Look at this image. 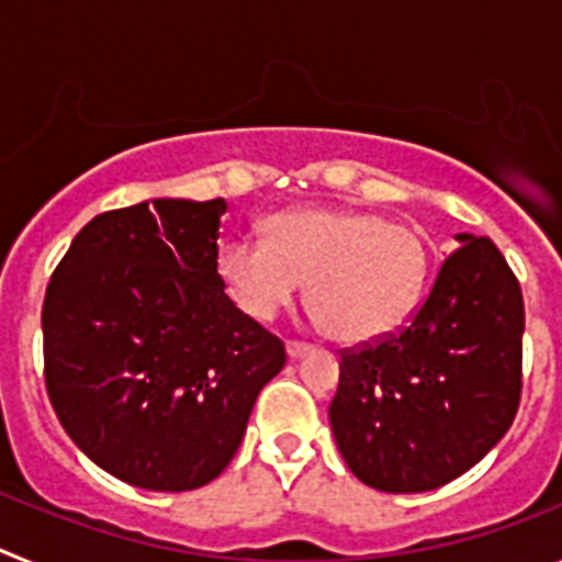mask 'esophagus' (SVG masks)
Returning <instances> with one entry per match:
<instances>
[{"label": "esophagus", "instance_id": "1", "mask_svg": "<svg viewBox=\"0 0 562 562\" xmlns=\"http://www.w3.org/2000/svg\"><path fill=\"white\" fill-rule=\"evenodd\" d=\"M312 349H315L312 342H301V340H290V342H286V355H290L292 360H295V357H304L306 351H312Z\"/></svg>", "mask_w": 562, "mask_h": 562}]
</instances>
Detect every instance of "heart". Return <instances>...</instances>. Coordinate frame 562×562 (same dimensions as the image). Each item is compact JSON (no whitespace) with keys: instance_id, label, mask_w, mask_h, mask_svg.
<instances>
[{"instance_id":"b5f03b06","label":"heart","mask_w":562,"mask_h":562,"mask_svg":"<svg viewBox=\"0 0 562 562\" xmlns=\"http://www.w3.org/2000/svg\"><path fill=\"white\" fill-rule=\"evenodd\" d=\"M227 292L252 321H272L310 281V306L329 335L366 342L400 329L428 281L416 231L376 213L297 207L267 220L265 238L236 236L220 250Z\"/></svg>"}]
</instances>
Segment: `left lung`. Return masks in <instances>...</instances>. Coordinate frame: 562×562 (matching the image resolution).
I'll use <instances>...</instances> for the list:
<instances>
[{
	"label": "left lung",
	"instance_id": "obj_1",
	"mask_svg": "<svg viewBox=\"0 0 562 562\" xmlns=\"http://www.w3.org/2000/svg\"><path fill=\"white\" fill-rule=\"evenodd\" d=\"M408 324L340 349L329 405L351 473L380 493H428L479 464L524 389V295L486 236H459Z\"/></svg>",
	"mask_w": 562,
	"mask_h": 562
}]
</instances>
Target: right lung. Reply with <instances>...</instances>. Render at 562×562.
<instances>
[{
    "label": "right lung",
    "mask_w": 562,
    "mask_h": 562,
    "mask_svg": "<svg viewBox=\"0 0 562 562\" xmlns=\"http://www.w3.org/2000/svg\"><path fill=\"white\" fill-rule=\"evenodd\" d=\"M225 200H154L89 222L47 284L44 385L114 479L186 493L231 464L281 337L225 295Z\"/></svg>",
    "instance_id": "1"
}]
</instances>
